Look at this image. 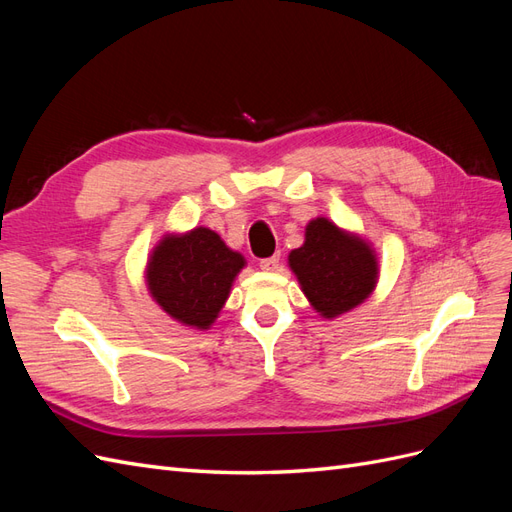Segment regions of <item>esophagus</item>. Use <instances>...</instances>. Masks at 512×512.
Listing matches in <instances>:
<instances>
[{
	"instance_id": "34e87169",
	"label": "esophagus",
	"mask_w": 512,
	"mask_h": 512,
	"mask_svg": "<svg viewBox=\"0 0 512 512\" xmlns=\"http://www.w3.org/2000/svg\"><path fill=\"white\" fill-rule=\"evenodd\" d=\"M260 269L262 271H277V269H280V254H273L269 258H262L260 260Z\"/></svg>"
}]
</instances>
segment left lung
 Masks as SVG:
<instances>
[{
  "instance_id": "1",
  "label": "left lung",
  "mask_w": 512,
  "mask_h": 512,
  "mask_svg": "<svg viewBox=\"0 0 512 512\" xmlns=\"http://www.w3.org/2000/svg\"><path fill=\"white\" fill-rule=\"evenodd\" d=\"M301 290L322 318H337L361 305L378 282V258L361 237L316 218L305 243L288 256Z\"/></svg>"
}]
</instances>
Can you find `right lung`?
<instances>
[{"label": "right lung", "instance_id": "obj_1", "mask_svg": "<svg viewBox=\"0 0 512 512\" xmlns=\"http://www.w3.org/2000/svg\"><path fill=\"white\" fill-rule=\"evenodd\" d=\"M245 267L218 232L198 226L185 235L164 237L147 262L151 297L185 327L205 331L218 318L230 286Z\"/></svg>", "mask_w": 512, "mask_h": 512}]
</instances>
